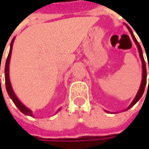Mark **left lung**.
<instances>
[{
  "mask_svg": "<svg viewBox=\"0 0 149 149\" xmlns=\"http://www.w3.org/2000/svg\"><path fill=\"white\" fill-rule=\"evenodd\" d=\"M128 27V29H129V32H130V34H131V36H132V37H133V40H134V41L136 44V45H137V47H138V49H139V55H140V58L141 60H142V64H143V66H142V68H143V79H142V82H141V85H140V88L139 89V91H138V93H137V95L135 96L134 100H133V102L131 103V104L125 109V110H128L130 108H132L133 106L135 104L139 101V100H140V98L142 97V95L143 94V92H144V89H145V86H146V84H147V70H146V65H145V61H144V59H143V51H142V49H141V46L139 43L138 42V40H136V38H135L134 35V33L133 31H131V29L129 28V26H127ZM148 70H149V64H148ZM108 112V111H107Z\"/></svg>",
  "mask_w": 149,
  "mask_h": 149,
  "instance_id": "left-lung-1",
  "label": "left lung"
}]
</instances>
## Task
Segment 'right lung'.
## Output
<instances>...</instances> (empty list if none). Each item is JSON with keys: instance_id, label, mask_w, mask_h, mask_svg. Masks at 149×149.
Listing matches in <instances>:
<instances>
[{"instance_id": "right-lung-1", "label": "right lung", "mask_w": 149, "mask_h": 149, "mask_svg": "<svg viewBox=\"0 0 149 149\" xmlns=\"http://www.w3.org/2000/svg\"><path fill=\"white\" fill-rule=\"evenodd\" d=\"M15 38H13V40H11L10 43V51H9V54L6 59V66H5V79H6V91L8 93L10 98L12 100V101L14 102V104L15 106L20 109V111L21 113H23L26 115H29L33 117V113L31 109H29L28 108H26V106L24 105L20 100H18V98L15 96L14 91L12 89L11 84H10V76H9V65H10V54H11V50H12V46H13V42H14ZM1 67V64H0ZM1 70V69H0ZM60 110V109H59ZM59 110L57 112H59ZM56 112V113H57Z\"/></svg>"}]
</instances>
